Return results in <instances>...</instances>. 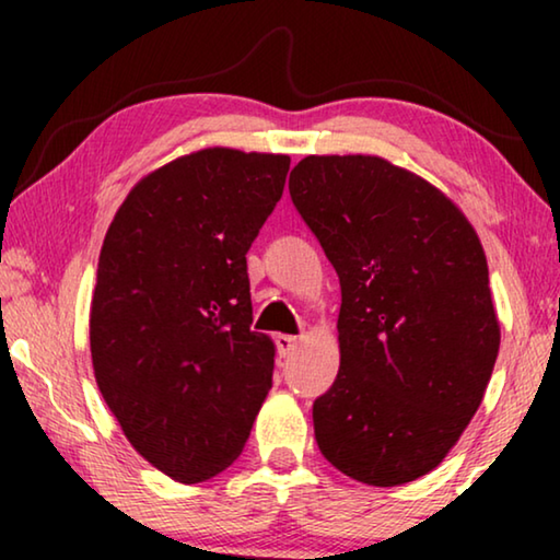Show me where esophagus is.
Wrapping results in <instances>:
<instances>
[{
	"label": "esophagus",
	"mask_w": 560,
	"mask_h": 560,
	"mask_svg": "<svg viewBox=\"0 0 560 560\" xmlns=\"http://www.w3.org/2000/svg\"><path fill=\"white\" fill-rule=\"evenodd\" d=\"M299 343H301V338H296V336H287V334L277 336V350H279L281 358H289L293 350L299 348Z\"/></svg>",
	"instance_id": "34e87169"
}]
</instances>
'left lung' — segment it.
<instances>
[{
  "label": "left lung",
  "instance_id": "obj_1",
  "mask_svg": "<svg viewBox=\"0 0 560 560\" xmlns=\"http://www.w3.org/2000/svg\"><path fill=\"white\" fill-rule=\"evenodd\" d=\"M289 192L340 279L318 450L363 485L420 479L467 430L499 355L479 236L442 189L377 155L303 158Z\"/></svg>",
  "mask_w": 560,
  "mask_h": 560
}]
</instances>
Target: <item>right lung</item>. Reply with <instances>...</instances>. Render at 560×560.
<instances>
[{
  "label": "right lung",
  "instance_id": "right-lung-1",
  "mask_svg": "<svg viewBox=\"0 0 560 560\" xmlns=\"http://www.w3.org/2000/svg\"><path fill=\"white\" fill-rule=\"evenodd\" d=\"M291 158L205 148L148 173L106 232L91 301L103 400L140 457L183 485L240 457L271 390L246 252Z\"/></svg>",
  "mask_w": 560,
  "mask_h": 560
}]
</instances>
